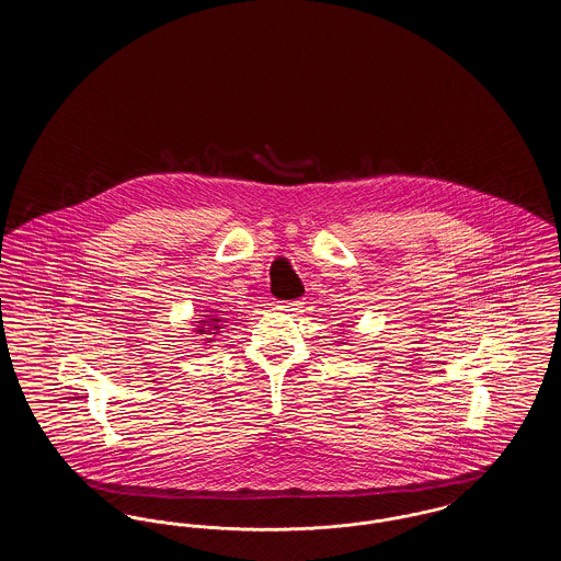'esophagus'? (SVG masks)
<instances>
[{
	"label": "esophagus",
	"instance_id": "esophagus-1",
	"mask_svg": "<svg viewBox=\"0 0 561 561\" xmlns=\"http://www.w3.org/2000/svg\"><path fill=\"white\" fill-rule=\"evenodd\" d=\"M301 304H304V301H299V299H296V301H283L280 306H283V310L296 312V310H299V308H301Z\"/></svg>",
	"mask_w": 561,
	"mask_h": 561
}]
</instances>
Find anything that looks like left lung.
Segmentation results:
<instances>
[{
  "label": "left lung",
  "instance_id": "left-lung-1",
  "mask_svg": "<svg viewBox=\"0 0 561 561\" xmlns=\"http://www.w3.org/2000/svg\"><path fill=\"white\" fill-rule=\"evenodd\" d=\"M340 328H342V325H340ZM340 344H346V342H344V340H340Z\"/></svg>",
  "mask_w": 561,
  "mask_h": 561
}]
</instances>
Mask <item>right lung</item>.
<instances>
[{"label": "right lung", "instance_id": "1", "mask_svg": "<svg viewBox=\"0 0 561 561\" xmlns=\"http://www.w3.org/2000/svg\"><path fill=\"white\" fill-rule=\"evenodd\" d=\"M224 323L227 319L221 317V310H206V314H199V321H195V334H202L204 344H210L224 332Z\"/></svg>", "mask_w": 561, "mask_h": 561}]
</instances>
